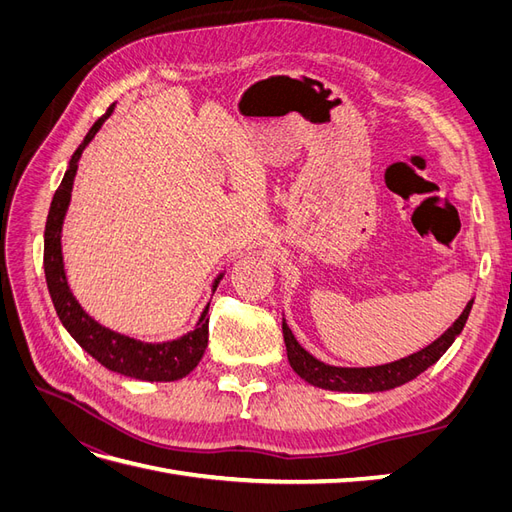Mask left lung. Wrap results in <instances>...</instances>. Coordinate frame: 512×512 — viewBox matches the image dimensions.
Returning a JSON list of instances; mask_svg holds the SVG:
<instances>
[{
    "instance_id": "left-lung-1",
    "label": "left lung",
    "mask_w": 512,
    "mask_h": 512,
    "mask_svg": "<svg viewBox=\"0 0 512 512\" xmlns=\"http://www.w3.org/2000/svg\"><path fill=\"white\" fill-rule=\"evenodd\" d=\"M472 303L474 301L466 305L461 316L453 322V327H448L436 342H431L427 348L406 356V359H399L386 365H376V367H337V365L318 361L314 354H309L297 342V337L292 335L290 327L284 320L282 331H284L288 361H290V367L297 371L305 382L318 386V389L342 391V393L389 391V389H395V386L414 380L416 376H421L425 369H429L448 348H451L455 337L463 331V327H466Z\"/></svg>"
}]
</instances>
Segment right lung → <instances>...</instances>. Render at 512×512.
I'll use <instances>...</instances> for the list:
<instances>
[{
  "label": "right lung",
  "mask_w": 512,
  "mask_h": 512,
  "mask_svg": "<svg viewBox=\"0 0 512 512\" xmlns=\"http://www.w3.org/2000/svg\"><path fill=\"white\" fill-rule=\"evenodd\" d=\"M115 104L91 126L85 141L74 151L70 166L66 170L61 185L57 188L53 203L49 209V218H46L44 228V275L46 286L55 305V312L64 324L66 331L76 339L87 354L104 365L106 369L117 371L121 376L136 378V380H149V382H173L185 378L190 371L200 363L207 350L209 342V305L200 314L194 331L185 333L173 342H160V344H147L141 339H134L128 335L115 333L111 329L102 327L100 322L91 318L81 303L76 301L68 286V277L64 269V254H61V228H64V218L68 213L72 185L76 170H79V160L83 156L85 147L94 141V136L102 128V123L111 117ZM224 273L215 277L213 292L218 288Z\"/></svg>",
  "instance_id": "1"
}]
</instances>
